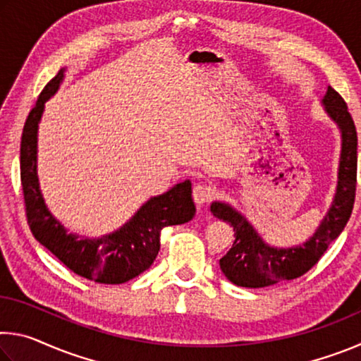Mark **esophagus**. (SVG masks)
<instances>
[{
  "label": "esophagus",
  "instance_id": "obj_1",
  "mask_svg": "<svg viewBox=\"0 0 361 361\" xmlns=\"http://www.w3.org/2000/svg\"><path fill=\"white\" fill-rule=\"evenodd\" d=\"M216 195H218V189L215 185H212V183H199V185L195 186L192 191L194 202L197 205H204V204L212 202Z\"/></svg>",
  "mask_w": 361,
  "mask_h": 361
}]
</instances>
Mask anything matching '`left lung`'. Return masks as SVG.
<instances>
[{"label":"left lung","mask_w":361,"mask_h":361,"mask_svg":"<svg viewBox=\"0 0 361 361\" xmlns=\"http://www.w3.org/2000/svg\"><path fill=\"white\" fill-rule=\"evenodd\" d=\"M326 113L342 132L339 181L331 209L312 239L296 248H272L262 242L245 218L229 205L213 202L212 213L234 228L235 240L219 266L229 282L245 288H262L304 276L338 239L352 215L357 191V129L347 103L329 85L323 99Z\"/></svg>","instance_id":"left-lung-1"}]
</instances>
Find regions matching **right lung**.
I'll use <instances>...</instances> for the list:
<instances>
[{
	"mask_svg": "<svg viewBox=\"0 0 361 361\" xmlns=\"http://www.w3.org/2000/svg\"><path fill=\"white\" fill-rule=\"evenodd\" d=\"M63 70L46 84L23 126L20 142V181L27 221L35 239L56 255L63 264L87 280L97 283L118 285L129 282L145 272L161 248V231L167 226L183 224L192 219L191 183L185 181L169 192L148 200L129 223L118 232L102 239H79L66 234L42 200L36 175V133L44 102L59 89Z\"/></svg>",
	"mask_w": 361,
	"mask_h": 361,
	"instance_id": "1",
	"label": "right lung"
}]
</instances>
